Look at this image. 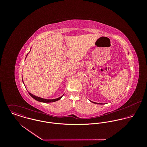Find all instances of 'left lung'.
Instances as JSON below:
<instances>
[{
	"label": "left lung",
	"instance_id": "obj_1",
	"mask_svg": "<svg viewBox=\"0 0 147 147\" xmlns=\"http://www.w3.org/2000/svg\"><path fill=\"white\" fill-rule=\"evenodd\" d=\"M90 102H93V103H94V104H101V105H102V104H100V103H97V102H93V101H90Z\"/></svg>",
	"mask_w": 147,
	"mask_h": 147
}]
</instances>
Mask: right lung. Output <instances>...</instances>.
Returning <instances> with one entry per match:
<instances>
[{"label": "right lung", "mask_w": 147, "mask_h": 147, "mask_svg": "<svg viewBox=\"0 0 147 147\" xmlns=\"http://www.w3.org/2000/svg\"><path fill=\"white\" fill-rule=\"evenodd\" d=\"M30 50H31V48H30ZM28 55V54L26 55V56ZM22 82H23V83H24V82H23V80H22ZM29 93V94H30V96L32 97V98H33L34 100H37V101H39V102H45V103H49V102H55V101H58V100H59L60 99H61V98L63 97V94L62 96H61L60 97H59V98H55V99H51V100H48V99H45V98H41V97H38V96H35V95H33V94H32V93H30V92H28Z\"/></svg>", "instance_id": "obj_1"}]
</instances>
